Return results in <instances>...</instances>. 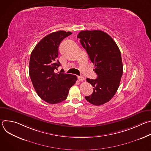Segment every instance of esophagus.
<instances>
[{
  "mask_svg": "<svg viewBox=\"0 0 151 151\" xmlns=\"http://www.w3.org/2000/svg\"><path fill=\"white\" fill-rule=\"evenodd\" d=\"M78 80H79V81H83V80L85 79L84 77L82 76H78Z\"/></svg>",
  "mask_w": 151,
  "mask_h": 151,
  "instance_id": "obj_1",
  "label": "esophagus"
}]
</instances>
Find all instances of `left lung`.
I'll return each instance as SVG.
<instances>
[{
  "mask_svg": "<svg viewBox=\"0 0 151 151\" xmlns=\"http://www.w3.org/2000/svg\"><path fill=\"white\" fill-rule=\"evenodd\" d=\"M77 37L94 64L97 75L96 79H87L94 91L85 98L94 105L103 104L111 100L119 86L123 72L120 50L114 39L101 30H83Z\"/></svg>",
  "mask_w": 151,
  "mask_h": 151,
  "instance_id": "8db88e82",
  "label": "left lung"
}]
</instances>
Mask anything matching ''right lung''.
<instances>
[{"label": "right lung", "instance_id": "obj_1", "mask_svg": "<svg viewBox=\"0 0 151 151\" xmlns=\"http://www.w3.org/2000/svg\"><path fill=\"white\" fill-rule=\"evenodd\" d=\"M71 34L60 30L48 35L39 41L30 55L29 75L33 87L41 99L50 104L66 100L77 80L75 75L55 72L60 66L57 58L60 42Z\"/></svg>", "mask_w": 151, "mask_h": 151}]
</instances>
